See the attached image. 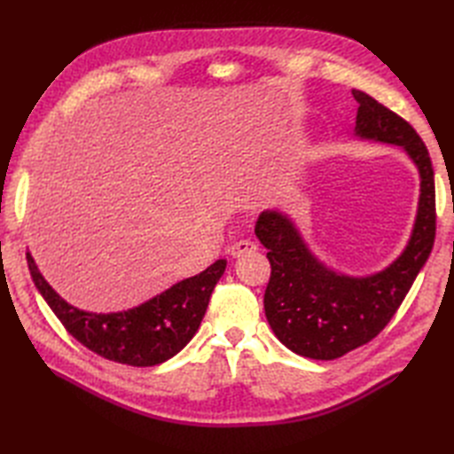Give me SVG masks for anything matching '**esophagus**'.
I'll return each instance as SVG.
<instances>
[{"label": "esophagus", "mask_w": 454, "mask_h": 454, "mask_svg": "<svg viewBox=\"0 0 454 454\" xmlns=\"http://www.w3.org/2000/svg\"><path fill=\"white\" fill-rule=\"evenodd\" d=\"M257 250V246L252 242V240H239V242H235L229 248V254L232 255V257H240V255H244V254H252V252H255Z\"/></svg>", "instance_id": "esophagus-1"}]
</instances>
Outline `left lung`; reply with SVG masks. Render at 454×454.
<instances>
[{"label":"left lung","instance_id":"obj_1","mask_svg":"<svg viewBox=\"0 0 454 454\" xmlns=\"http://www.w3.org/2000/svg\"><path fill=\"white\" fill-rule=\"evenodd\" d=\"M356 136L402 145L420 174V199L413 232L402 255L369 277L335 272L316 259L292 219L261 212L255 235L269 250L270 280L265 316L282 345L312 360H335L375 339L400 309L435 239V185L432 160L417 130L362 90Z\"/></svg>","mask_w":454,"mask_h":454}]
</instances>
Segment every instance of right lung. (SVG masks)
<instances>
[{"label":"right lung","mask_w":454,"mask_h":454,"mask_svg":"<svg viewBox=\"0 0 454 454\" xmlns=\"http://www.w3.org/2000/svg\"><path fill=\"white\" fill-rule=\"evenodd\" d=\"M26 259L35 287L67 333L102 358L132 367L167 362L193 339L208 309L214 287L227 267L225 259H217L197 277L174 284L140 307L96 314L64 301L41 277L30 252Z\"/></svg>","instance_id":"1"}]
</instances>
